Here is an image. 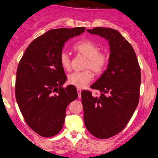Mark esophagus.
Masks as SVG:
<instances>
[{
	"label": "esophagus",
	"mask_w": 158,
	"mask_h": 158,
	"mask_svg": "<svg viewBox=\"0 0 158 158\" xmlns=\"http://www.w3.org/2000/svg\"><path fill=\"white\" fill-rule=\"evenodd\" d=\"M77 92H78V96H79V97L80 98L81 97V90L80 88H77Z\"/></svg>",
	"instance_id": "obj_1"
}]
</instances>
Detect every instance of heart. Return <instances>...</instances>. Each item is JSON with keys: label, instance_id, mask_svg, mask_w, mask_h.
<instances>
[{"label": "heart", "instance_id": "1", "mask_svg": "<svg viewBox=\"0 0 158 158\" xmlns=\"http://www.w3.org/2000/svg\"><path fill=\"white\" fill-rule=\"evenodd\" d=\"M73 49L79 55L86 58L84 68L86 70L80 72H73L68 77V82L79 88L86 86L94 78L93 73H103L108 63V56L106 52L99 51V48L90 40H83L75 44ZM59 61L65 70L71 69V59L67 52H62L59 56Z\"/></svg>", "mask_w": 158, "mask_h": 158}]
</instances>
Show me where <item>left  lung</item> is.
<instances>
[{
    "label": "left lung",
    "instance_id": "8db88e82",
    "mask_svg": "<svg viewBox=\"0 0 158 158\" xmlns=\"http://www.w3.org/2000/svg\"><path fill=\"white\" fill-rule=\"evenodd\" d=\"M87 31L108 40L110 53L107 70L90 85L101 95L81 93L84 122L92 135L108 139L124 129L138 105L140 68L131 44L117 30L95 27Z\"/></svg>",
    "mask_w": 158,
    "mask_h": 158
}]
</instances>
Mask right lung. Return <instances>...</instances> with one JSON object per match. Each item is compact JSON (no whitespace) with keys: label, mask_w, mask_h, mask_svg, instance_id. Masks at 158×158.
<instances>
[{"label":"right lung","mask_w":158,"mask_h":158,"mask_svg":"<svg viewBox=\"0 0 158 158\" xmlns=\"http://www.w3.org/2000/svg\"><path fill=\"white\" fill-rule=\"evenodd\" d=\"M85 27L49 30L34 39L19 61L15 98L29 127L44 137H53L62 128L67 106L78 97L67 80L59 61L64 42L85 32Z\"/></svg>","instance_id":"1"}]
</instances>
